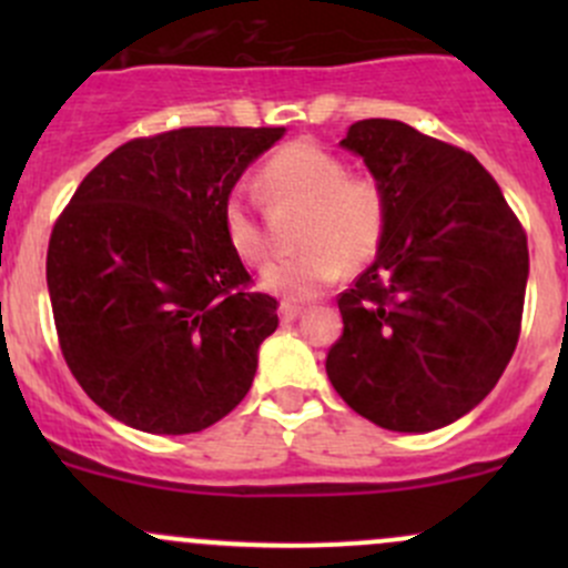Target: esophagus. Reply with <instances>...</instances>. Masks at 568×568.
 I'll return each mask as SVG.
<instances>
[{
    "mask_svg": "<svg viewBox=\"0 0 568 568\" xmlns=\"http://www.w3.org/2000/svg\"><path fill=\"white\" fill-rule=\"evenodd\" d=\"M300 313H302L300 305H291V302H283V305H280V318L283 321L300 318Z\"/></svg>",
    "mask_w": 568,
    "mask_h": 568,
    "instance_id": "34e87169",
    "label": "esophagus"
}]
</instances>
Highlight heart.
Wrapping results in <instances>:
<instances>
[{"label": "heart", "instance_id": "obj_1", "mask_svg": "<svg viewBox=\"0 0 568 568\" xmlns=\"http://www.w3.org/2000/svg\"><path fill=\"white\" fill-rule=\"evenodd\" d=\"M261 192L272 205L305 209L296 227L302 255L263 274V288L288 302H305L329 288L341 268L354 272L374 261L387 227L385 189L368 175H348V164L316 142L280 148L261 170ZM227 247L247 266L268 261L263 222L244 197H231L222 211Z\"/></svg>", "mask_w": 568, "mask_h": 568}]
</instances>
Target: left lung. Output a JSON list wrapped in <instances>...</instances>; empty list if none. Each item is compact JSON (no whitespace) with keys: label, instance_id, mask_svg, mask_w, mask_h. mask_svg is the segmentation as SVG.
<instances>
[{"label":"left lung","instance_id":"left-lung-1","mask_svg":"<svg viewBox=\"0 0 568 568\" xmlns=\"http://www.w3.org/2000/svg\"><path fill=\"white\" fill-rule=\"evenodd\" d=\"M387 197L376 261L337 296L343 335L326 376L357 415L434 432L478 406L523 326L528 236L473 153L400 120H359L341 140Z\"/></svg>","mask_w":568,"mask_h":568}]
</instances>
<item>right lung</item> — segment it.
<instances>
[{"label": "right lung", "mask_w": 568, "mask_h": 568, "mask_svg": "<svg viewBox=\"0 0 568 568\" xmlns=\"http://www.w3.org/2000/svg\"><path fill=\"white\" fill-rule=\"evenodd\" d=\"M283 134L192 125L131 140L54 222L45 283L62 357L114 420L194 434L250 393L277 300L250 291L222 211Z\"/></svg>", "instance_id": "obj_1"}]
</instances>
